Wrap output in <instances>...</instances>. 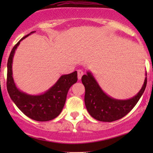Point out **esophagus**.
Segmentation results:
<instances>
[{"label":"esophagus","instance_id":"esophagus-1","mask_svg":"<svg viewBox=\"0 0 153 153\" xmlns=\"http://www.w3.org/2000/svg\"><path fill=\"white\" fill-rule=\"evenodd\" d=\"M83 75H84V72H83L81 69H79V70H78V79H81V77L83 76Z\"/></svg>","mask_w":153,"mask_h":153}]
</instances>
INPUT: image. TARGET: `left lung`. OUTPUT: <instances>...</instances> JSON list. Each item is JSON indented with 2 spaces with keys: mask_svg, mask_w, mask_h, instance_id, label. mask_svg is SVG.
<instances>
[{
  "mask_svg": "<svg viewBox=\"0 0 153 153\" xmlns=\"http://www.w3.org/2000/svg\"><path fill=\"white\" fill-rule=\"evenodd\" d=\"M81 81L85 87L84 102L88 112L95 119L104 122L117 121L127 115L139 101L147 83L146 72L143 85L136 95L130 99L118 100L106 95L91 72L83 75Z\"/></svg>",
  "mask_w": 153,
  "mask_h": 153,
  "instance_id": "left-lung-1",
  "label": "left lung"
}]
</instances>
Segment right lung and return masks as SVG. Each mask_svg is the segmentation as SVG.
<instances>
[{
    "label": "right lung",
    "instance_id": "obj_1",
    "mask_svg": "<svg viewBox=\"0 0 153 153\" xmlns=\"http://www.w3.org/2000/svg\"><path fill=\"white\" fill-rule=\"evenodd\" d=\"M33 32H35L21 38L11 51L7 62V87L11 99L24 115L37 121H48L60 115L69 88L78 81V75L77 71H75L62 75L54 86L41 95H31L20 91L15 86L12 77V60L20 42Z\"/></svg>",
    "mask_w": 153,
    "mask_h": 153
}]
</instances>
